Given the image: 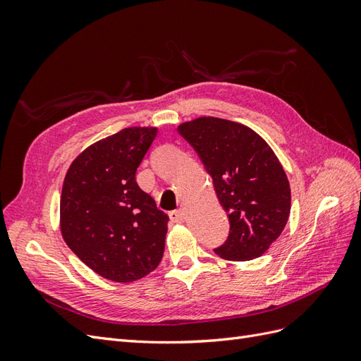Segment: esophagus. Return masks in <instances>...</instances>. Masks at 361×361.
<instances>
[{"instance_id":"obj_1","label":"esophagus","mask_w":361,"mask_h":361,"mask_svg":"<svg viewBox=\"0 0 361 361\" xmlns=\"http://www.w3.org/2000/svg\"><path fill=\"white\" fill-rule=\"evenodd\" d=\"M169 216H170V220H171L173 223H182V221H183V211H182V209L171 211V212L169 214Z\"/></svg>"}]
</instances>
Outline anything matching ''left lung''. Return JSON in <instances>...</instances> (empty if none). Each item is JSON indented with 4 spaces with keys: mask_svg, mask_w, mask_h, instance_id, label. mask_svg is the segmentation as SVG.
I'll use <instances>...</instances> for the list:
<instances>
[{
    "mask_svg": "<svg viewBox=\"0 0 361 361\" xmlns=\"http://www.w3.org/2000/svg\"><path fill=\"white\" fill-rule=\"evenodd\" d=\"M178 130L197 152L228 215L231 231L215 253L227 260L264 255L290 214L289 180L274 152L253 129L218 117H199Z\"/></svg>",
    "mask_w": 361,
    "mask_h": 361,
    "instance_id": "left-lung-1",
    "label": "left lung"
}]
</instances>
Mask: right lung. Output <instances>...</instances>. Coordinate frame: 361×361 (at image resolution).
Masks as SVG:
<instances>
[{
  "label": "right lung",
  "instance_id": "add662e5",
  "mask_svg": "<svg viewBox=\"0 0 361 361\" xmlns=\"http://www.w3.org/2000/svg\"><path fill=\"white\" fill-rule=\"evenodd\" d=\"M157 133V128H125L97 141L72 162L64 178V243L96 274L117 283L147 276L166 247L169 215L135 180Z\"/></svg>",
  "mask_w": 361,
  "mask_h": 361
}]
</instances>
